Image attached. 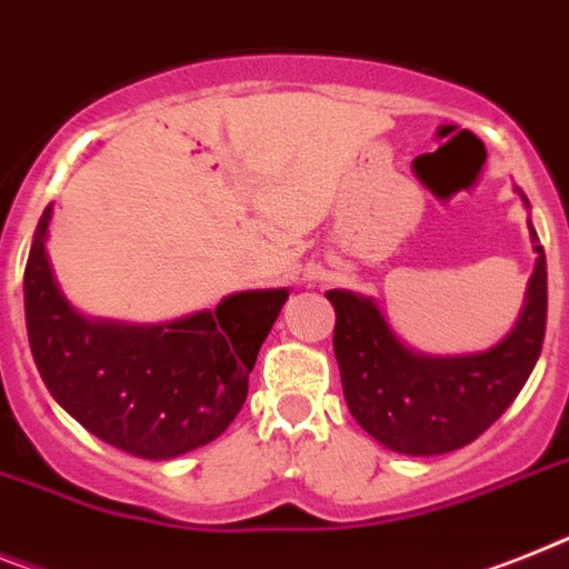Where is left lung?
<instances>
[{"label":"left lung","instance_id":"obj_1","mask_svg":"<svg viewBox=\"0 0 569 569\" xmlns=\"http://www.w3.org/2000/svg\"><path fill=\"white\" fill-rule=\"evenodd\" d=\"M527 201V198H523ZM532 238L536 230L529 227ZM527 305L503 342L478 357L411 353L371 299L328 290L345 402L373 440L400 455H443L472 443L509 409L532 373L547 331V259L536 241Z\"/></svg>","mask_w":569,"mask_h":569}]
</instances>
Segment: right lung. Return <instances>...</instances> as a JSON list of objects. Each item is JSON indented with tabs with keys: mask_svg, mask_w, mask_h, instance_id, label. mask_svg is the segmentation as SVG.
Wrapping results in <instances>:
<instances>
[{
	"mask_svg": "<svg viewBox=\"0 0 569 569\" xmlns=\"http://www.w3.org/2000/svg\"><path fill=\"white\" fill-rule=\"evenodd\" d=\"M51 207L26 264V325L51 397L109 446L149 460L216 440L247 400L261 342L288 290L227 296L172 325L89 322L62 299L46 256Z\"/></svg>",
	"mask_w": 569,
	"mask_h": 569,
	"instance_id": "right-lung-1",
	"label": "right lung"
}]
</instances>
